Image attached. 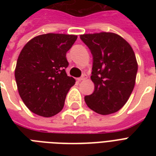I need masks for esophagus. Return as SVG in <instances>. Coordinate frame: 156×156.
Instances as JSON below:
<instances>
[{"instance_id":"esophagus-1","label":"esophagus","mask_w":156,"mask_h":156,"mask_svg":"<svg viewBox=\"0 0 156 156\" xmlns=\"http://www.w3.org/2000/svg\"><path fill=\"white\" fill-rule=\"evenodd\" d=\"M86 78H87V75H86V74H83V75H82V77H80V78H78V81L81 82V81L85 80Z\"/></svg>"}]
</instances>
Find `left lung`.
Wrapping results in <instances>:
<instances>
[{"instance_id": "8db88e82", "label": "left lung", "mask_w": 156, "mask_h": 156, "mask_svg": "<svg viewBox=\"0 0 156 156\" xmlns=\"http://www.w3.org/2000/svg\"><path fill=\"white\" fill-rule=\"evenodd\" d=\"M92 54L90 78L94 92L84 100L89 108L101 115L119 111L133 91L138 72L135 54L129 43L111 32L81 35Z\"/></svg>"}]
</instances>
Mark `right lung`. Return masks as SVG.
Listing matches in <instances>:
<instances>
[{"label": "right lung", "instance_id": "right-lung-1", "mask_svg": "<svg viewBox=\"0 0 156 156\" xmlns=\"http://www.w3.org/2000/svg\"><path fill=\"white\" fill-rule=\"evenodd\" d=\"M78 36L44 34L30 40L18 56L15 80L25 105L39 116L50 117L62 110L75 79L66 74V52Z\"/></svg>", "mask_w": 156, "mask_h": 156}]
</instances>
